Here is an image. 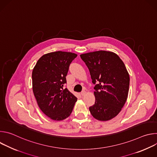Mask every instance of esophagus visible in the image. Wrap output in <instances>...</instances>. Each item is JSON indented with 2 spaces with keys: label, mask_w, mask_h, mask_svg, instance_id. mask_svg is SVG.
I'll use <instances>...</instances> for the list:
<instances>
[{
  "label": "esophagus",
  "mask_w": 157,
  "mask_h": 157,
  "mask_svg": "<svg viewBox=\"0 0 157 157\" xmlns=\"http://www.w3.org/2000/svg\"><path fill=\"white\" fill-rule=\"evenodd\" d=\"M86 92L85 91H82L81 92V96H85V95H86Z\"/></svg>",
  "instance_id": "34e87169"
}]
</instances>
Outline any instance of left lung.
Masks as SVG:
<instances>
[{
    "instance_id": "1",
    "label": "left lung",
    "mask_w": 157,
    "mask_h": 157,
    "mask_svg": "<svg viewBox=\"0 0 157 157\" xmlns=\"http://www.w3.org/2000/svg\"><path fill=\"white\" fill-rule=\"evenodd\" d=\"M90 72L95 104L89 107L91 115L100 121L117 116L124 107L128 93L130 77L126 67L115 53L104 50L80 55Z\"/></svg>"
}]
</instances>
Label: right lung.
I'll list each match as a JSON object with an SVG mask.
<instances>
[{"mask_svg": "<svg viewBox=\"0 0 157 157\" xmlns=\"http://www.w3.org/2000/svg\"><path fill=\"white\" fill-rule=\"evenodd\" d=\"M76 53L58 51L43 55L32 71V89L43 113L53 121H63L71 114L77 98L64 87L69 66Z\"/></svg>", "mask_w": 157, "mask_h": 157, "instance_id": "add662e5", "label": "right lung"}]
</instances>
